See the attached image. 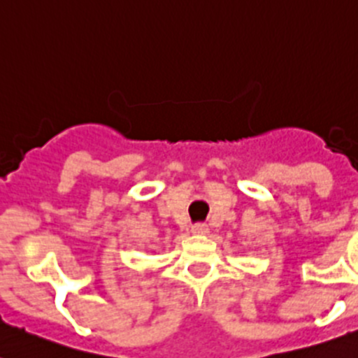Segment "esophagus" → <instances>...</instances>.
<instances>
[{
	"label": "esophagus",
	"mask_w": 358,
	"mask_h": 358,
	"mask_svg": "<svg viewBox=\"0 0 358 358\" xmlns=\"http://www.w3.org/2000/svg\"><path fill=\"white\" fill-rule=\"evenodd\" d=\"M192 233L194 235H206L208 233V226L203 224V222H198V224L192 226Z\"/></svg>",
	"instance_id": "34e87169"
}]
</instances>
